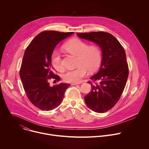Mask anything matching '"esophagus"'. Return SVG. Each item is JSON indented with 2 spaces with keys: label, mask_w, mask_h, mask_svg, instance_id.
<instances>
[{
  "label": "esophagus",
  "mask_w": 149,
  "mask_h": 149,
  "mask_svg": "<svg viewBox=\"0 0 149 149\" xmlns=\"http://www.w3.org/2000/svg\"><path fill=\"white\" fill-rule=\"evenodd\" d=\"M78 84H79V83H72L71 85H78Z\"/></svg>",
  "instance_id": "obj_1"
}]
</instances>
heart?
I'll return each mask as SVG.
<instances>
[{
  "instance_id": "heart-1",
  "label": "heart",
  "mask_w": 149,
  "mask_h": 149,
  "mask_svg": "<svg viewBox=\"0 0 149 149\" xmlns=\"http://www.w3.org/2000/svg\"><path fill=\"white\" fill-rule=\"evenodd\" d=\"M64 48L70 54L77 56L78 67L67 71L63 75L64 81L70 83H79L86 76L88 70L95 71L101 65L102 53L101 49L96 45H89L79 38H73L64 45ZM52 63L57 71L64 69L60 53L57 49L54 50L51 56Z\"/></svg>"
}]
</instances>
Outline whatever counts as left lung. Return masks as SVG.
Returning <instances> with one entry per match:
<instances>
[{
	"label": "left lung",
	"instance_id": "8db88e82",
	"mask_svg": "<svg viewBox=\"0 0 149 149\" xmlns=\"http://www.w3.org/2000/svg\"><path fill=\"white\" fill-rule=\"evenodd\" d=\"M83 39L96 44L102 52L99 71L91 79L99 81L91 84V91L84 96L86 106L97 113H104L112 108L119 101L129 75L125 51L119 41L111 34L104 31L77 33Z\"/></svg>",
	"mask_w": 149,
	"mask_h": 149
}]
</instances>
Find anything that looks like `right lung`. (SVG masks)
Segmentation results:
<instances>
[{"label": "right lung", "instance_id": "right-lung-1", "mask_svg": "<svg viewBox=\"0 0 149 149\" xmlns=\"http://www.w3.org/2000/svg\"><path fill=\"white\" fill-rule=\"evenodd\" d=\"M74 32L44 31L36 36L26 49L20 71V77L26 95L36 107L51 111L61 103L65 90L70 86L60 83L49 86L48 79L60 81L53 73L51 56L56 45Z\"/></svg>", "mask_w": 149, "mask_h": 149}]
</instances>
